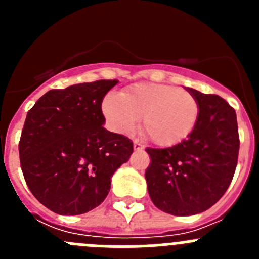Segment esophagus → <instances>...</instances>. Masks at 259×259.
Masks as SVG:
<instances>
[{"label":"esophagus","mask_w":259,"mask_h":259,"mask_svg":"<svg viewBox=\"0 0 259 259\" xmlns=\"http://www.w3.org/2000/svg\"><path fill=\"white\" fill-rule=\"evenodd\" d=\"M134 149L135 150H143L144 149V145H143V144L139 143V141H135V143H134Z\"/></svg>","instance_id":"34e87169"}]
</instances>
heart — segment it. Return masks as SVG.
<instances>
[{"label": "heart", "mask_w": 259, "mask_h": 259, "mask_svg": "<svg viewBox=\"0 0 259 259\" xmlns=\"http://www.w3.org/2000/svg\"><path fill=\"white\" fill-rule=\"evenodd\" d=\"M102 113L116 134L131 132L143 116L141 128L157 145L171 146L185 140L196 127L200 106L191 93L178 87L139 83L102 101Z\"/></svg>", "instance_id": "heart-1"}]
</instances>
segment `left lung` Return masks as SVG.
<instances>
[{
    "instance_id": "obj_1",
    "label": "left lung",
    "mask_w": 259,
    "mask_h": 259,
    "mask_svg": "<svg viewBox=\"0 0 259 259\" xmlns=\"http://www.w3.org/2000/svg\"><path fill=\"white\" fill-rule=\"evenodd\" d=\"M200 106L196 127L171 148L146 152L148 192L159 210L194 215L210 209L226 193L236 170L240 140L235 110L217 95L185 88Z\"/></svg>"
}]
</instances>
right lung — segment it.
<instances>
[{
	"label": "right lung",
	"instance_id": "1",
	"mask_svg": "<svg viewBox=\"0 0 259 259\" xmlns=\"http://www.w3.org/2000/svg\"><path fill=\"white\" fill-rule=\"evenodd\" d=\"M118 80L52 89L27 114L19 141L29 191L52 211L79 215L106 198L111 176L134 144L104 128L102 100Z\"/></svg>",
	"mask_w": 259,
	"mask_h": 259
}]
</instances>
